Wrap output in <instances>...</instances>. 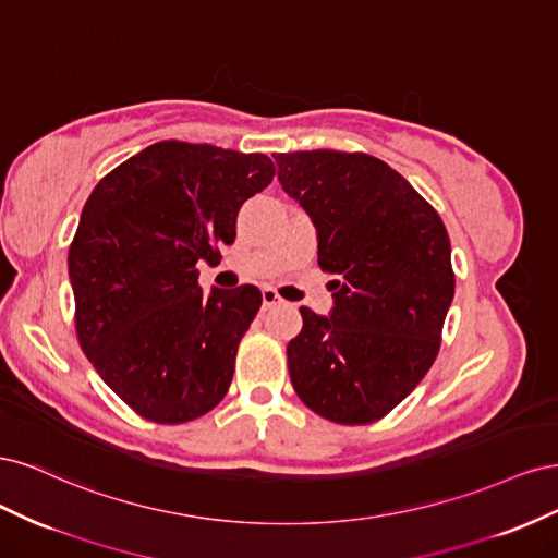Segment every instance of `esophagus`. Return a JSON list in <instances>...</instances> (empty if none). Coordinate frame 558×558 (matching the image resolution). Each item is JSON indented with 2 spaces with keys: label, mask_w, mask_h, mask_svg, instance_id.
Wrapping results in <instances>:
<instances>
[{
  "label": "esophagus",
  "mask_w": 558,
  "mask_h": 558,
  "mask_svg": "<svg viewBox=\"0 0 558 558\" xmlns=\"http://www.w3.org/2000/svg\"><path fill=\"white\" fill-rule=\"evenodd\" d=\"M277 302H281V298H279V293L275 289H263V307L265 310L277 305Z\"/></svg>",
  "instance_id": "esophagus-1"
}]
</instances>
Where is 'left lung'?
I'll return each mask as SVG.
<instances>
[{
    "mask_svg": "<svg viewBox=\"0 0 558 558\" xmlns=\"http://www.w3.org/2000/svg\"><path fill=\"white\" fill-rule=\"evenodd\" d=\"M283 193L316 228L332 307H302L286 347L295 393L335 424L391 412L426 377L453 300L442 218L386 162L365 154L275 156Z\"/></svg>",
    "mask_w": 558,
    "mask_h": 558,
    "instance_id": "8db88e82",
    "label": "left lung"
}]
</instances>
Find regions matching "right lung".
<instances>
[{
    "mask_svg": "<svg viewBox=\"0 0 558 558\" xmlns=\"http://www.w3.org/2000/svg\"><path fill=\"white\" fill-rule=\"evenodd\" d=\"M275 177L263 154L158 142L95 185L70 246L76 332L99 377L158 424H183L228 393L263 295L197 283L234 242L244 202Z\"/></svg>",
    "mask_w": 558,
    "mask_h": 558,
    "instance_id": "right-lung-1",
    "label": "right lung"
}]
</instances>
